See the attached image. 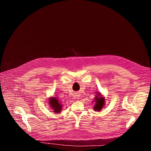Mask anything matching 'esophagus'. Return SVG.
Returning a JSON list of instances; mask_svg holds the SVG:
<instances>
[{"label": "esophagus", "mask_w": 151, "mask_h": 151, "mask_svg": "<svg viewBox=\"0 0 151 151\" xmlns=\"http://www.w3.org/2000/svg\"><path fill=\"white\" fill-rule=\"evenodd\" d=\"M76 97H77V98H79V95L76 94Z\"/></svg>", "instance_id": "1"}]
</instances>
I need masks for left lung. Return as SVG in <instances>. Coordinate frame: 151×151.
I'll return each instance as SVG.
<instances>
[{"label":"left lung","mask_w":151,"mask_h":151,"mask_svg":"<svg viewBox=\"0 0 151 151\" xmlns=\"http://www.w3.org/2000/svg\"><path fill=\"white\" fill-rule=\"evenodd\" d=\"M96 94H97L95 95L96 97H94V101L92 102L93 103H94L93 109H94V111L100 112L101 111L103 107L106 104V99L105 97H104V96L100 92L96 93Z\"/></svg>","instance_id":"left-lung-1"}]
</instances>
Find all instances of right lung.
Masks as SVG:
<instances>
[{
    "label": "right lung",
    "instance_id": "right-lung-1",
    "mask_svg": "<svg viewBox=\"0 0 151 151\" xmlns=\"http://www.w3.org/2000/svg\"><path fill=\"white\" fill-rule=\"evenodd\" d=\"M48 104L51 107V109L55 114H60L63 108V105L61 103L60 101L57 97H50L48 98Z\"/></svg>",
    "mask_w": 151,
    "mask_h": 151
}]
</instances>
